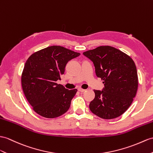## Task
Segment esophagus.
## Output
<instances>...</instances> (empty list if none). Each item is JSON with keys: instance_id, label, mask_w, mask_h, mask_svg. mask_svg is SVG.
<instances>
[{"instance_id": "1", "label": "esophagus", "mask_w": 153, "mask_h": 153, "mask_svg": "<svg viewBox=\"0 0 153 153\" xmlns=\"http://www.w3.org/2000/svg\"><path fill=\"white\" fill-rule=\"evenodd\" d=\"M78 90H79V91H80V92H84V91H85V89H82V88H79L78 89Z\"/></svg>"}]
</instances>
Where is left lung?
Returning <instances> with one entry per match:
<instances>
[{"label":"left lung","instance_id":"1","mask_svg":"<svg viewBox=\"0 0 153 153\" xmlns=\"http://www.w3.org/2000/svg\"><path fill=\"white\" fill-rule=\"evenodd\" d=\"M83 54L94 63L103 90L94 89L89 109L98 117L111 120L125 113L131 105L138 87L134 62L128 55L111 46H100Z\"/></svg>","mask_w":153,"mask_h":153}]
</instances>
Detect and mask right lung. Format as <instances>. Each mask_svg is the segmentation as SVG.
<instances>
[{
  "label": "right lung",
  "mask_w": 153,
  "mask_h": 153,
  "mask_svg": "<svg viewBox=\"0 0 153 153\" xmlns=\"http://www.w3.org/2000/svg\"><path fill=\"white\" fill-rule=\"evenodd\" d=\"M80 54L54 45L33 53L26 62L22 88L33 111L41 116L56 118L69 110L77 89L69 90L56 81L61 80L67 63Z\"/></svg>",
  "instance_id": "obj_1"
}]
</instances>
